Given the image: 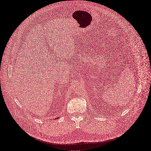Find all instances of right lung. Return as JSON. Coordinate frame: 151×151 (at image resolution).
<instances>
[{"label": "right lung", "instance_id": "add662e5", "mask_svg": "<svg viewBox=\"0 0 151 151\" xmlns=\"http://www.w3.org/2000/svg\"><path fill=\"white\" fill-rule=\"evenodd\" d=\"M59 117H56V118H55V119H59Z\"/></svg>", "mask_w": 151, "mask_h": 151}]
</instances>
